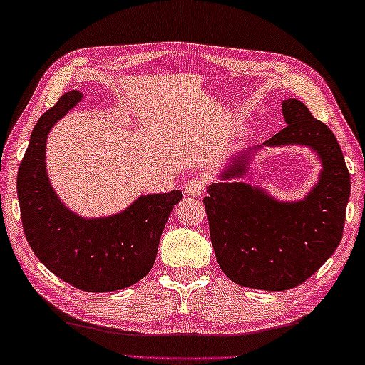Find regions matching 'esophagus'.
<instances>
[{
	"mask_svg": "<svg viewBox=\"0 0 365 365\" xmlns=\"http://www.w3.org/2000/svg\"><path fill=\"white\" fill-rule=\"evenodd\" d=\"M184 194L187 197H199L204 194V184L199 179H189V181L184 184Z\"/></svg>",
	"mask_w": 365,
	"mask_h": 365,
	"instance_id": "obj_1",
	"label": "esophagus"
}]
</instances>
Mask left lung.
<instances>
[{
	"instance_id": "1",
	"label": "left lung",
	"mask_w": 365,
	"mask_h": 365,
	"mask_svg": "<svg viewBox=\"0 0 365 365\" xmlns=\"http://www.w3.org/2000/svg\"><path fill=\"white\" fill-rule=\"evenodd\" d=\"M288 126L262 145L235 153L204 199L212 246L236 284L284 291L306 282L339 246L351 194L341 147L328 126L296 98L282 103ZM307 146L322 163L316 186L299 201H279L241 182L257 151Z\"/></svg>"
}]
</instances>
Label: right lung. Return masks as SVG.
<instances>
[{"mask_svg": "<svg viewBox=\"0 0 365 365\" xmlns=\"http://www.w3.org/2000/svg\"><path fill=\"white\" fill-rule=\"evenodd\" d=\"M83 98L64 93L32 130L17 173L24 232L48 270L74 288L108 292L133 286L152 270L161 232L181 190L140 195L123 212L86 218L66 207L46 171V137Z\"/></svg>", "mask_w": 365, "mask_h": 365, "instance_id": "right-lung-1", "label": "right lung"}]
</instances>
